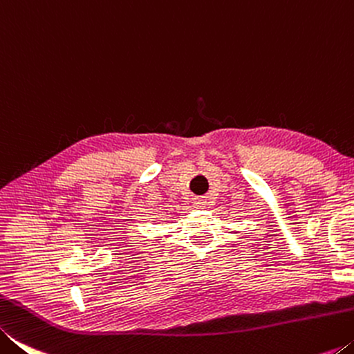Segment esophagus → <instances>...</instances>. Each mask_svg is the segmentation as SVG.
Instances as JSON below:
<instances>
[{
	"label": "esophagus",
	"mask_w": 354,
	"mask_h": 354,
	"mask_svg": "<svg viewBox=\"0 0 354 354\" xmlns=\"http://www.w3.org/2000/svg\"><path fill=\"white\" fill-rule=\"evenodd\" d=\"M205 204H207V198H205V196H204V198H194L193 205H194L196 208H202V207H205Z\"/></svg>",
	"instance_id": "obj_1"
}]
</instances>
